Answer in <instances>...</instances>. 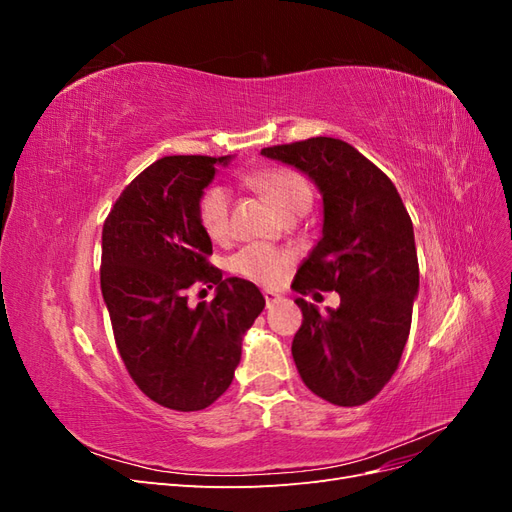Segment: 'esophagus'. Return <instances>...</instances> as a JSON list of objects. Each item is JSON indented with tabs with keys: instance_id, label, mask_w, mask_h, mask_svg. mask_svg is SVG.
<instances>
[{
	"instance_id": "obj_1",
	"label": "esophagus",
	"mask_w": 512,
	"mask_h": 512,
	"mask_svg": "<svg viewBox=\"0 0 512 512\" xmlns=\"http://www.w3.org/2000/svg\"><path fill=\"white\" fill-rule=\"evenodd\" d=\"M262 294H265V301H267V305L271 307V305H275L277 301H280L282 297H280V294H277V292H273V290H265V292H262Z\"/></svg>"
}]
</instances>
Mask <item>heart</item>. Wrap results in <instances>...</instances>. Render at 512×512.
<instances>
[{
  "instance_id": "1",
  "label": "heart",
  "mask_w": 512,
  "mask_h": 512,
  "mask_svg": "<svg viewBox=\"0 0 512 512\" xmlns=\"http://www.w3.org/2000/svg\"><path fill=\"white\" fill-rule=\"evenodd\" d=\"M247 183L265 194L273 207L282 213V218L292 211H307L309 205H312V188H309L305 177L292 168H262L247 175ZM230 209L232 196L224 185H211L200 196L198 220L211 239H228L232 228ZM292 260L294 256L290 250H282V247L265 243H252L241 247L230 258V269L258 284H277L286 275Z\"/></svg>"
}]
</instances>
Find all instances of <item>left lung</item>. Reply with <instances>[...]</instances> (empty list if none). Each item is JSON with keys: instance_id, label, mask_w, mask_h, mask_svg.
Listing matches in <instances>:
<instances>
[{"instance_id": "obj_1", "label": "left lung", "mask_w": 512, "mask_h": 512, "mask_svg": "<svg viewBox=\"0 0 512 512\" xmlns=\"http://www.w3.org/2000/svg\"><path fill=\"white\" fill-rule=\"evenodd\" d=\"M294 166L322 194V237L301 262L292 290L339 292L320 314L297 299L303 324L292 359L305 386L335 406H361L391 380L408 342L418 294L410 215L393 181L339 138L316 136L260 151Z\"/></svg>"}]
</instances>
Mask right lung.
I'll list each match as a JSON object with an SVG mask.
<instances>
[{
  "label": "right lung",
  "instance_id": "obj_1",
  "mask_svg": "<svg viewBox=\"0 0 512 512\" xmlns=\"http://www.w3.org/2000/svg\"><path fill=\"white\" fill-rule=\"evenodd\" d=\"M230 156H168L145 168L102 228V297L128 374L156 404L194 412L232 382L241 342L265 309L260 290L211 267V239L198 203ZM216 286L211 304L190 308L184 290Z\"/></svg>",
  "mask_w": 512,
  "mask_h": 512
}]
</instances>
